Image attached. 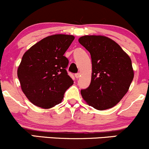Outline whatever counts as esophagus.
<instances>
[{
  "mask_svg": "<svg viewBox=\"0 0 149 149\" xmlns=\"http://www.w3.org/2000/svg\"><path fill=\"white\" fill-rule=\"evenodd\" d=\"M75 77H76V78H78L80 77V73H76L75 74Z\"/></svg>",
  "mask_w": 149,
  "mask_h": 149,
  "instance_id": "esophagus-1",
  "label": "esophagus"
}]
</instances>
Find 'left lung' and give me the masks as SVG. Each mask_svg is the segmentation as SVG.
Returning <instances> with one entry per match:
<instances>
[{
	"mask_svg": "<svg viewBox=\"0 0 149 149\" xmlns=\"http://www.w3.org/2000/svg\"><path fill=\"white\" fill-rule=\"evenodd\" d=\"M78 41L92 59L91 83L80 91L83 100L97 110L113 107L127 93L134 78L131 59L118 44L103 36H84Z\"/></svg>",
	"mask_w": 149,
	"mask_h": 149,
	"instance_id": "left-lung-1",
	"label": "left lung"
}]
</instances>
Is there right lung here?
<instances>
[{
	"label": "right lung",
	"instance_id": "add662e5",
	"mask_svg": "<svg viewBox=\"0 0 149 149\" xmlns=\"http://www.w3.org/2000/svg\"><path fill=\"white\" fill-rule=\"evenodd\" d=\"M74 36L55 34L42 39L24 54L17 76L22 91L37 107L49 109L61 103L64 92L73 85L64 53Z\"/></svg>",
	"mask_w": 149,
	"mask_h": 149
}]
</instances>
